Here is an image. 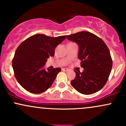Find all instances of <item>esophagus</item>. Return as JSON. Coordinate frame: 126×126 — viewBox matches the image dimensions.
<instances>
[{"instance_id": "34e87169", "label": "esophagus", "mask_w": 126, "mask_h": 126, "mask_svg": "<svg viewBox=\"0 0 126 126\" xmlns=\"http://www.w3.org/2000/svg\"><path fill=\"white\" fill-rule=\"evenodd\" d=\"M62 70H63V71H65V72H68L69 70L68 69H66V68H62Z\"/></svg>"}]
</instances>
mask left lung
<instances>
[{
	"label": "left lung",
	"instance_id": "8db88e82",
	"mask_svg": "<svg viewBox=\"0 0 126 126\" xmlns=\"http://www.w3.org/2000/svg\"><path fill=\"white\" fill-rule=\"evenodd\" d=\"M66 38L78 45V59L84 68L81 73L75 70L76 78L71 81L72 85L83 94L97 92L105 86L111 72L110 49L102 39L88 32H80Z\"/></svg>",
	"mask_w": 126,
	"mask_h": 126
}]
</instances>
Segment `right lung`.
I'll use <instances>...</instances> for the list:
<instances>
[{
    "instance_id": "obj_1",
    "label": "right lung",
    "mask_w": 126,
    "mask_h": 126,
    "mask_svg": "<svg viewBox=\"0 0 126 126\" xmlns=\"http://www.w3.org/2000/svg\"><path fill=\"white\" fill-rule=\"evenodd\" d=\"M66 36L51 38L45 34L32 36L18 47L12 59V67L18 83L27 92L34 94L43 93L50 87L60 67L44 69L47 59L54 56L55 48Z\"/></svg>"
}]
</instances>
